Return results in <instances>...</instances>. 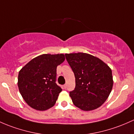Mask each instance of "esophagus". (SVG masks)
I'll return each instance as SVG.
<instances>
[{
    "label": "esophagus",
    "instance_id": "1",
    "mask_svg": "<svg viewBox=\"0 0 134 134\" xmlns=\"http://www.w3.org/2000/svg\"><path fill=\"white\" fill-rule=\"evenodd\" d=\"M63 88H64L65 89V88H67V84H65V85H63Z\"/></svg>",
    "mask_w": 134,
    "mask_h": 134
}]
</instances>
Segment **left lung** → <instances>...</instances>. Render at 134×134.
I'll use <instances>...</instances> for the list:
<instances>
[{
    "mask_svg": "<svg viewBox=\"0 0 134 134\" xmlns=\"http://www.w3.org/2000/svg\"><path fill=\"white\" fill-rule=\"evenodd\" d=\"M65 56L75 76V88L69 92L74 105L85 111L99 107L112 91V70L100 59L89 54Z\"/></svg>",
    "mask_w": 134,
    "mask_h": 134,
    "instance_id": "obj_1",
    "label": "left lung"
}]
</instances>
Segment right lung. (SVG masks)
Returning a JSON list of instances; mask_svg holds the SVG:
<instances>
[{
  "label": "right lung",
  "mask_w": 134,
  "mask_h": 134,
  "mask_svg": "<svg viewBox=\"0 0 134 134\" xmlns=\"http://www.w3.org/2000/svg\"><path fill=\"white\" fill-rule=\"evenodd\" d=\"M65 60L64 54H44L35 58L19 73L18 87L28 105L46 110L54 105L62 91L56 84V68Z\"/></svg>",
  "instance_id": "obj_1"
}]
</instances>
